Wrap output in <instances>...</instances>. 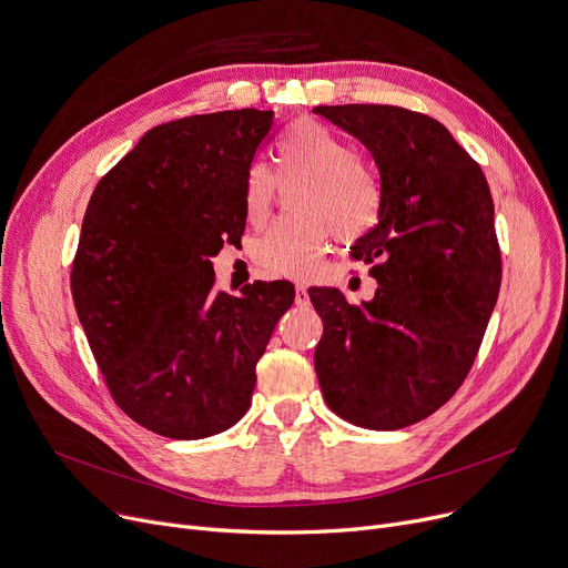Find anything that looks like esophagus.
I'll return each mask as SVG.
<instances>
[{"mask_svg": "<svg viewBox=\"0 0 568 568\" xmlns=\"http://www.w3.org/2000/svg\"><path fill=\"white\" fill-rule=\"evenodd\" d=\"M294 302L300 304V306H306L308 302H311V296H308V290L304 287V285H296V290H294Z\"/></svg>", "mask_w": 568, "mask_h": 568, "instance_id": "34e87169", "label": "esophagus"}]
</instances>
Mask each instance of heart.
<instances>
[{"mask_svg": "<svg viewBox=\"0 0 568 568\" xmlns=\"http://www.w3.org/2000/svg\"><path fill=\"white\" fill-rule=\"evenodd\" d=\"M281 182H302L294 195L300 219L276 223L257 239L253 257L266 276L308 281L329 248L332 234L341 244H356L382 216V186L356 149L329 126L313 119L290 124L276 142ZM276 174L264 163L246 172L244 209L253 225L266 223L276 202Z\"/></svg>", "mask_w": 568, "mask_h": 568, "instance_id": "heart-1", "label": "heart"}]
</instances>
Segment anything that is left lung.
<instances>
[{"label":"left lung","instance_id":"left-lung-1","mask_svg":"<svg viewBox=\"0 0 568 568\" xmlns=\"http://www.w3.org/2000/svg\"><path fill=\"white\" fill-rule=\"evenodd\" d=\"M359 138L382 182V216L349 257L371 264L375 300L308 290L324 322L320 389L345 422L398 430L460 389L501 285L486 174L439 122L398 105H317Z\"/></svg>","mask_w":568,"mask_h":568}]
</instances>
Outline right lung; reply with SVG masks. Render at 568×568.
<instances>
[{
  "label": "right lung",
  "mask_w": 568,
  "mask_h": 568,
  "mask_svg": "<svg viewBox=\"0 0 568 568\" xmlns=\"http://www.w3.org/2000/svg\"><path fill=\"white\" fill-rule=\"evenodd\" d=\"M272 110L193 114L146 131L101 176L71 268L108 392L142 428L202 439L251 407L255 366L294 302L287 281L216 287L212 257L244 234V182Z\"/></svg>",
  "instance_id": "right-lung-1"
}]
</instances>
